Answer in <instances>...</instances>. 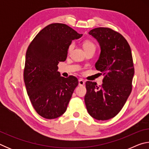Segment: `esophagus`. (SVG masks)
Wrapping results in <instances>:
<instances>
[{
	"instance_id": "esophagus-1",
	"label": "esophagus",
	"mask_w": 149,
	"mask_h": 149,
	"mask_svg": "<svg viewBox=\"0 0 149 149\" xmlns=\"http://www.w3.org/2000/svg\"><path fill=\"white\" fill-rule=\"evenodd\" d=\"M85 84V81L83 79H79V86H83V85H84Z\"/></svg>"
}]
</instances>
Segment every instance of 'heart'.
<instances>
[{
  "mask_svg": "<svg viewBox=\"0 0 149 149\" xmlns=\"http://www.w3.org/2000/svg\"><path fill=\"white\" fill-rule=\"evenodd\" d=\"M74 43H72L70 45V46L68 47V52L70 53L71 52L73 49H74ZM84 48L85 50H88V49H95V45H94L93 42H91V41H89V40H86V41H85L84 42Z\"/></svg>",
  "mask_w": 149,
  "mask_h": 149,
  "instance_id": "b5f03b06",
  "label": "heart"
}]
</instances>
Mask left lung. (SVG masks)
Listing matches in <instances>:
<instances>
[{"label": "left lung", "mask_w": 149, "mask_h": 149, "mask_svg": "<svg viewBox=\"0 0 149 149\" xmlns=\"http://www.w3.org/2000/svg\"><path fill=\"white\" fill-rule=\"evenodd\" d=\"M99 43L100 54L95 68L104 75L101 86L87 81L85 102L88 113L98 120H107L122 110L132 90L134 75L132 50L122 35L108 27L89 32Z\"/></svg>", "instance_id": "left-lung-1"}]
</instances>
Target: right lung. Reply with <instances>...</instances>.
Wrapping results in <instances>:
<instances>
[{
	"label": "right lung",
	"instance_id": "obj_1",
	"mask_svg": "<svg viewBox=\"0 0 149 149\" xmlns=\"http://www.w3.org/2000/svg\"><path fill=\"white\" fill-rule=\"evenodd\" d=\"M64 24H50L35 36L27 48L24 79L33 107L41 116L54 119L67 109L78 80L60 76L58 64L67 58L73 40L82 36Z\"/></svg>",
	"mask_w": 149,
	"mask_h": 149
}]
</instances>
